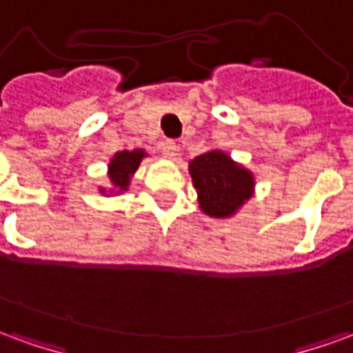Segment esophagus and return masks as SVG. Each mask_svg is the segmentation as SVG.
<instances>
[{"mask_svg":"<svg viewBox=\"0 0 353 353\" xmlns=\"http://www.w3.org/2000/svg\"><path fill=\"white\" fill-rule=\"evenodd\" d=\"M162 151H164V154H168L170 159H174L179 151V145L174 139H166V141H162Z\"/></svg>","mask_w":353,"mask_h":353,"instance_id":"obj_1","label":"esophagus"}]
</instances>
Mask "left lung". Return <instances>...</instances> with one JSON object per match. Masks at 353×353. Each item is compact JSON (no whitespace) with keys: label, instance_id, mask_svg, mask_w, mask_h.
I'll use <instances>...</instances> for the list:
<instances>
[{"label":"left lung","instance_id":"1","mask_svg":"<svg viewBox=\"0 0 353 353\" xmlns=\"http://www.w3.org/2000/svg\"><path fill=\"white\" fill-rule=\"evenodd\" d=\"M199 204L210 217H230L253 192V176L223 151H208L189 162Z\"/></svg>","mask_w":353,"mask_h":353}]
</instances>
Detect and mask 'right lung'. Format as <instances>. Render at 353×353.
<instances>
[{
    "label": "right lung",
    "mask_w": 353,
    "mask_h": 353,
    "mask_svg": "<svg viewBox=\"0 0 353 353\" xmlns=\"http://www.w3.org/2000/svg\"><path fill=\"white\" fill-rule=\"evenodd\" d=\"M145 157V151L136 149V151H119L109 162V179L117 189V192L126 191V187L130 185L132 174L138 170L139 162ZM103 192V189H101Z\"/></svg>",
    "instance_id": "obj_1"
}]
</instances>
